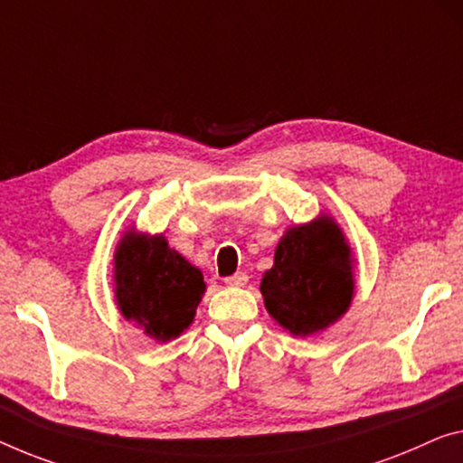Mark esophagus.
Returning a JSON list of instances; mask_svg holds the SVG:
<instances>
[{
	"mask_svg": "<svg viewBox=\"0 0 463 463\" xmlns=\"http://www.w3.org/2000/svg\"><path fill=\"white\" fill-rule=\"evenodd\" d=\"M247 280H250V276H247L245 272H237V274L226 276L224 279V282L229 287H243V285H247Z\"/></svg>",
	"mask_w": 463,
	"mask_h": 463,
	"instance_id": "34e87169",
	"label": "esophagus"
}]
</instances>
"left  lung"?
I'll return each mask as SVG.
<instances>
[{
  "label": "left lung",
  "mask_w": 463,
  "mask_h": 463,
  "mask_svg": "<svg viewBox=\"0 0 463 463\" xmlns=\"http://www.w3.org/2000/svg\"><path fill=\"white\" fill-rule=\"evenodd\" d=\"M260 291L268 314L293 335H314L339 320L354 298L351 251L339 226L324 216L287 231Z\"/></svg>",
  "instance_id": "1"
}]
</instances>
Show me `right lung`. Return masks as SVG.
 <instances>
[{
    "label": "right lung",
    "instance_id": "right-lung-1",
    "mask_svg": "<svg viewBox=\"0 0 463 463\" xmlns=\"http://www.w3.org/2000/svg\"><path fill=\"white\" fill-rule=\"evenodd\" d=\"M205 291L203 274L170 250L162 234L127 232L116 250V299L157 341H170L193 322Z\"/></svg>",
    "mask_w": 463,
    "mask_h": 463
}]
</instances>
